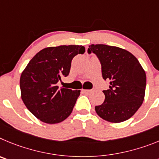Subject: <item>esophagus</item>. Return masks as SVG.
Returning <instances> with one entry per match:
<instances>
[{"label": "esophagus", "mask_w": 159, "mask_h": 159, "mask_svg": "<svg viewBox=\"0 0 159 159\" xmlns=\"http://www.w3.org/2000/svg\"><path fill=\"white\" fill-rule=\"evenodd\" d=\"M82 92L85 93H89L91 92V90H89V89H82Z\"/></svg>", "instance_id": "esophagus-1"}]
</instances>
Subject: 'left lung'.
Wrapping results in <instances>:
<instances>
[{
  "instance_id": "1",
  "label": "left lung",
  "mask_w": 159,
  "mask_h": 159,
  "mask_svg": "<svg viewBox=\"0 0 159 159\" xmlns=\"http://www.w3.org/2000/svg\"><path fill=\"white\" fill-rule=\"evenodd\" d=\"M97 55L109 89L103 90L104 103L95 107L100 117L111 123L131 118L144 100L147 77L139 62L129 51L104 44L89 46L88 54Z\"/></svg>"
}]
</instances>
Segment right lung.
Returning <instances> with one entry per match:
<instances>
[{
  "mask_svg": "<svg viewBox=\"0 0 159 159\" xmlns=\"http://www.w3.org/2000/svg\"><path fill=\"white\" fill-rule=\"evenodd\" d=\"M83 46L51 47L38 52L21 74V98L36 118L47 124L62 122L71 114L80 90L58 88L61 77L68 76L74 56L84 54Z\"/></svg>",
  "mask_w": 159,
  "mask_h": 159,
  "instance_id": "right-lung-1",
  "label": "right lung"
}]
</instances>
